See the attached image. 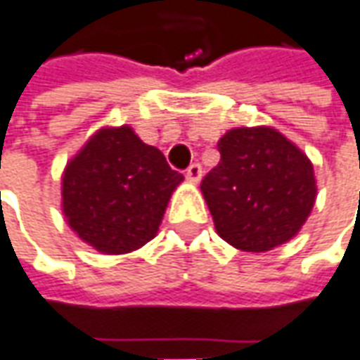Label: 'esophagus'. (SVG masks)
<instances>
[{
    "mask_svg": "<svg viewBox=\"0 0 360 360\" xmlns=\"http://www.w3.org/2000/svg\"><path fill=\"white\" fill-rule=\"evenodd\" d=\"M200 175H202V167H200L199 163H191L187 171H185V177L189 183H199Z\"/></svg>",
    "mask_w": 360,
    "mask_h": 360,
    "instance_id": "1",
    "label": "esophagus"
}]
</instances>
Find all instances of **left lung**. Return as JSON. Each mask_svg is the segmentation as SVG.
Here are the masks:
<instances>
[{"instance_id":"1","label":"left lung","mask_w":360,"mask_h":360,"mask_svg":"<svg viewBox=\"0 0 360 360\" xmlns=\"http://www.w3.org/2000/svg\"><path fill=\"white\" fill-rule=\"evenodd\" d=\"M219 165L200 191L222 240L244 252L288 242L314 209V165L272 128H236L217 143Z\"/></svg>"}]
</instances>
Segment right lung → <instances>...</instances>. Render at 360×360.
<instances>
[{
	"label": "right lung",
	"mask_w": 360,
	"mask_h": 360,
	"mask_svg": "<svg viewBox=\"0 0 360 360\" xmlns=\"http://www.w3.org/2000/svg\"><path fill=\"white\" fill-rule=\"evenodd\" d=\"M181 181L160 149L129 126L100 129L65 169L63 211L70 229L98 252L126 254L158 234Z\"/></svg>",
	"instance_id": "right-lung-1"
}]
</instances>
